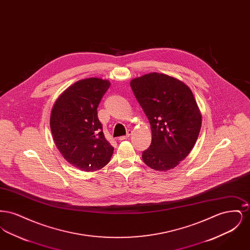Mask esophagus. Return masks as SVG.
Segmentation results:
<instances>
[{
	"label": "esophagus",
	"instance_id": "esophagus-1",
	"mask_svg": "<svg viewBox=\"0 0 250 250\" xmlns=\"http://www.w3.org/2000/svg\"><path fill=\"white\" fill-rule=\"evenodd\" d=\"M131 133H132V131H127V133H126V135H125V136H122V137H120L119 141H124V140H126L127 138H129V137H130Z\"/></svg>",
	"mask_w": 250,
	"mask_h": 250
}]
</instances>
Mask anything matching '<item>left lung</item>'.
Instances as JSON below:
<instances>
[{
    "mask_svg": "<svg viewBox=\"0 0 250 250\" xmlns=\"http://www.w3.org/2000/svg\"><path fill=\"white\" fill-rule=\"evenodd\" d=\"M152 130L143 162L153 169L173 168L190 153L202 126V115L190 89L165 74L150 73L130 83Z\"/></svg>",
    "mask_w": 250,
    "mask_h": 250,
    "instance_id": "left-lung-1",
    "label": "left lung"
}]
</instances>
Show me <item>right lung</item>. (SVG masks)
<instances>
[{"mask_svg":"<svg viewBox=\"0 0 250 250\" xmlns=\"http://www.w3.org/2000/svg\"><path fill=\"white\" fill-rule=\"evenodd\" d=\"M109 86V82L97 78L79 81L60 95L51 110L54 143L70 164L84 171L102 168L113 154L97 116Z\"/></svg>","mask_w":250,"mask_h":250,"instance_id":"obj_1","label":"right lung"}]
</instances>
